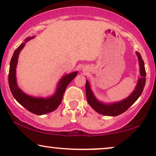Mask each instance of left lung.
Segmentation results:
<instances>
[{"instance_id":"left-lung-1","label":"left lung","mask_w":156,"mask_h":156,"mask_svg":"<svg viewBox=\"0 0 156 156\" xmlns=\"http://www.w3.org/2000/svg\"><path fill=\"white\" fill-rule=\"evenodd\" d=\"M138 57V63L140 67V77L138 80L137 84L135 89L131 94L126 99L121 100L120 101L113 102V103H104L98 100L94 94L91 90L90 84L88 80L86 81V95L87 99L89 105L97 113L109 116H116L125 112L130 106L135 103L144 91V88L146 84V69L144 60L142 59L141 55L138 52H136Z\"/></svg>"}]
</instances>
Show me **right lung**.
I'll list each match as a JSON object with an SVG mask.
<instances>
[{
	"mask_svg": "<svg viewBox=\"0 0 156 156\" xmlns=\"http://www.w3.org/2000/svg\"><path fill=\"white\" fill-rule=\"evenodd\" d=\"M35 38V36L28 37L25 40L18 48L15 50L10 62L8 84L12 96L19 104L23 107L36 115H43L55 111L59 106L62 101L63 94L67 85L76 77L78 72L65 74L59 80L57 85L56 90L52 96L48 97H32L23 92L19 88L16 80V67L18 65V56L20 51L24 48L27 42Z\"/></svg>",
	"mask_w": 156,
	"mask_h": 156,
	"instance_id": "add662e5",
	"label": "right lung"
}]
</instances>
